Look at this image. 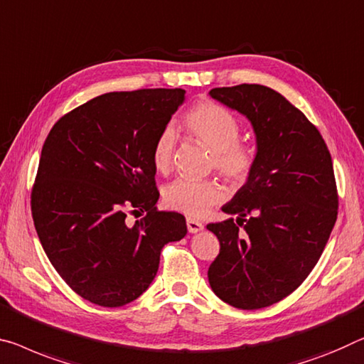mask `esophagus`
Returning <instances> with one entry per match:
<instances>
[{
    "label": "esophagus",
    "instance_id": "esophagus-1",
    "mask_svg": "<svg viewBox=\"0 0 364 364\" xmlns=\"http://www.w3.org/2000/svg\"><path fill=\"white\" fill-rule=\"evenodd\" d=\"M187 228L188 232H200L203 229V225L198 220H193V218H187Z\"/></svg>",
    "mask_w": 364,
    "mask_h": 364
}]
</instances>
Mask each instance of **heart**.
<instances>
[{
	"label": "heart",
	"instance_id": "1",
	"mask_svg": "<svg viewBox=\"0 0 364 364\" xmlns=\"http://www.w3.org/2000/svg\"><path fill=\"white\" fill-rule=\"evenodd\" d=\"M183 127L190 138L211 151L210 166L215 167L225 181L231 186H240L247 181L255 164V151L239 139L242 127L232 112L220 104L203 100L187 110ZM174 128L164 127L156 136L151 151L154 169L163 174L169 172L174 163ZM223 197V187L213 178H177L164 188V203L171 210L188 216H201L211 206L220 203Z\"/></svg>",
	"mask_w": 364,
	"mask_h": 364
}]
</instances>
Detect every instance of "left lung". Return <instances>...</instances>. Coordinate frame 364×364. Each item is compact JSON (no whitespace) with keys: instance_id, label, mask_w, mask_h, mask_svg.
Instances as JSON below:
<instances>
[{"instance_id":"8db88e82","label":"left lung","mask_w":364,"mask_h":364,"mask_svg":"<svg viewBox=\"0 0 364 364\" xmlns=\"http://www.w3.org/2000/svg\"><path fill=\"white\" fill-rule=\"evenodd\" d=\"M210 96L250 120L257 156L247 183L223 206L237 220L206 226L220 240L208 282L225 303L260 309L291 294L326 249L338 215L332 158L316 125L273 89L237 85Z\"/></svg>"}]
</instances>
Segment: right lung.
Here are the masks:
<instances>
[{
  "instance_id": "obj_1",
  "label": "right lung",
  "mask_w": 364,
  "mask_h": 364,
  "mask_svg": "<svg viewBox=\"0 0 364 364\" xmlns=\"http://www.w3.org/2000/svg\"><path fill=\"white\" fill-rule=\"evenodd\" d=\"M183 89L107 92L73 109L43 143L31 192L48 260L81 298L120 307L146 291L186 218L159 211L151 151L183 102ZM146 210L130 225L128 214Z\"/></svg>"
}]
</instances>
